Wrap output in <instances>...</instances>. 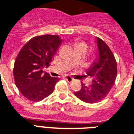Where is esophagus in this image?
<instances>
[{
    "instance_id": "obj_1",
    "label": "esophagus",
    "mask_w": 134,
    "mask_h": 134,
    "mask_svg": "<svg viewBox=\"0 0 134 134\" xmlns=\"http://www.w3.org/2000/svg\"><path fill=\"white\" fill-rule=\"evenodd\" d=\"M65 78L67 80V81H68V82H71V81L74 80V79H73V78H71V76H65Z\"/></svg>"
}]
</instances>
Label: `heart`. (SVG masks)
<instances>
[{
	"label": "heart",
	"instance_id": "heart-1",
	"mask_svg": "<svg viewBox=\"0 0 134 134\" xmlns=\"http://www.w3.org/2000/svg\"><path fill=\"white\" fill-rule=\"evenodd\" d=\"M79 45H85V46H87V45L85 44L84 42H80V43H79V44H78V46H79Z\"/></svg>",
	"mask_w": 134,
	"mask_h": 134
}]
</instances>
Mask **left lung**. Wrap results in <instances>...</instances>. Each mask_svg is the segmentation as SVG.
<instances>
[{
  "mask_svg": "<svg viewBox=\"0 0 134 134\" xmlns=\"http://www.w3.org/2000/svg\"><path fill=\"white\" fill-rule=\"evenodd\" d=\"M98 52L96 56L87 70V74L92 78V85L82 83L80 91L74 92L77 98L87 103H96L108 95L117 76V64L112 52L107 44L99 38H96Z\"/></svg>",
  "mask_w": 134,
  "mask_h": 134,
  "instance_id": "1",
  "label": "left lung"
}]
</instances>
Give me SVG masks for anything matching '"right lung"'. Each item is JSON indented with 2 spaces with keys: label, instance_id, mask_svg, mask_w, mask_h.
<instances>
[{
  "label": "right lung",
  "instance_id": "add662e5",
  "mask_svg": "<svg viewBox=\"0 0 134 134\" xmlns=\"http://www.w3.org/2000/svg\"><path fill=\"white\" fill-rule=\"evenodd\" d=\"M58 35L34 37L18 53L14 67L15 84L29 100L38 102L54 92L59 78L43 71L47 68L63 42Z\"/></svg>",
  "mask_w": 134,
  "mask_h": 134
}]
</instances>
